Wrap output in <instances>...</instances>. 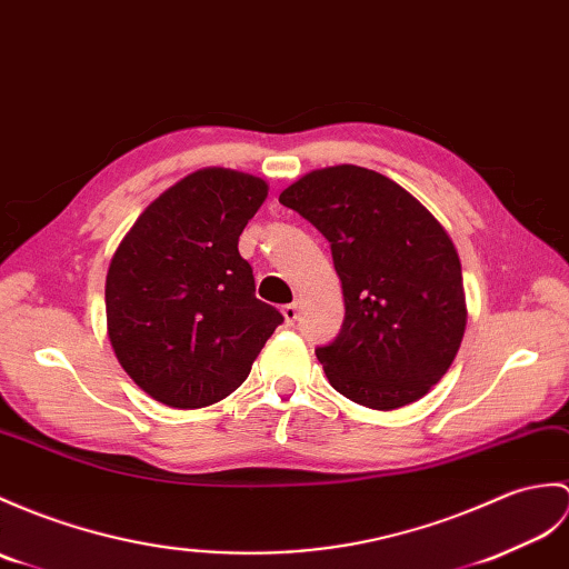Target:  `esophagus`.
I'll list each match as a JSON object with an SVG mask.
<instances>
[{
	"instance_id": "1",
	"label": "esophagus",
	"mask_w": 569,
	"mask_h": 569,
	"mask_svg": "<svg viewBox=\"0 0 569 569\" xmlns=\"http://www.w3.org/2000/svg\"><path fill=\"white\" fill-rule=\"evenodd\" d=\"M283 320L286 325H293L298 320V302H288V306H283Z\"/></svg>"
}]
</instances>
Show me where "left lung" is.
<instances>
[{"label":"left lung","mask_w":569,"mask_h":569,"mask_svg":"<svg viewBox=\"0 0 569 569\" xmlns=\"http://www.w3.org/2000/svg\"><path fill=\"white\" fill-rule=\"evenodd\" d=\"M332 247L345 325L315 353L356 405H412L451 368L468 308L453 240L400 183L356 164L315 169L279 196Z\"/></svg>","instance_id":"1"}]
</instances>
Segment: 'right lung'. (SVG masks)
<instances>
[{"mask_svg":"<svg viewBox=\"0 0 569 569\" xmlns=\"http://www.w3.org/2000/svg\"><path fill=\"white\" fill-rule=\"evenodd\" d=\"M269 196L244 171L206 167L142 210L106 273L118 363L152 400L216 405L242 386L283 315L254 296L240 234Z\"/></svg>","mask_w":569,"mask_h":569,"instance_id":"obj_1","label":"right lung"}]
</instances>
